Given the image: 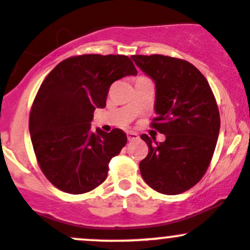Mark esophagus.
Here are the masks:
<instances>
[{"instance_id": "obj_1", "label": "esophagus", "mask_w": 250, "mask_h": 250, "mask_svg": "<svg viewBox=\"0 0 250 250\" xmlns=\"http://www.w3.org/2000/svg\"><path fill=\"white\" fill-rule=\"evenodd\" d=\"M126 135H127V140L128 141H135V140H137V138H138V133L133 132V131H128Z\"/></svg>"}]
</instances>
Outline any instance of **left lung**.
Here are the masks:
<instances>
[{"label":"left lung","instance_id":"8db88e82","mask_svg":"<svg viewBox=\"0 0 250 250\" xmlns=\"http://www.w3.org/2000/svg\"><path fill=\"white\" fill-rule=\"evenodd\" d=\"M131 58L155 83L152 126L165 135L164 142L147 143L140 163L143 180L163 194H180L201 181L214 154L220 114L214 93L203 74L189 62L162 54Z\"/></svg>","mask_w":250,"mask_h":250}]
</instances>
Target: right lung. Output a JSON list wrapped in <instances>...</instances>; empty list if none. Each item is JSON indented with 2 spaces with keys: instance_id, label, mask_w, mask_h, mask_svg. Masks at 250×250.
<instances>
[{
  "instance_id": "obj_1",
  "label": "right lung",
  "mask_w": 250,
  "mask_h": 250,
  "mask_svg": "<svg viewBox=\"0 0 250 250\" xmlns=\"http://www.w3.org/2000/svg\"><path fill=\"white\" fill-rule=\"evenodd\" d=\"M135 65L122 54H83L56 65L38 91L29 131L39 167L53 186L83 194L100 186L109 162L127 142L126 133L91 131L93 112L104 108L114 81L136 75Z\"/></svg>"
}]
</instances>
